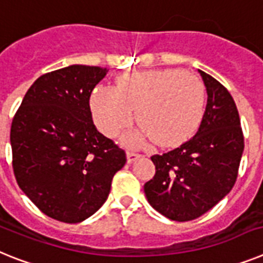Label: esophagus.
I'll list each match as a JSON object with an SVG mask.
<instances>
[{"label": "esophagus", "mask_w": 263, "mask_h": 263, "mask_svg": "<svg viewBox=\"0 0 263 263\" xmlns=\"http://www.w3.org/2000/svg\"><path fill=\"white\" fill-rule=\"evenodd\" d=\"M140 154H136V152H132V151H128L127 152V162L128 163H132V162H135L136 159L140 158Z\"/></svg>", "instance_id": "34e87169"}]
</instances>
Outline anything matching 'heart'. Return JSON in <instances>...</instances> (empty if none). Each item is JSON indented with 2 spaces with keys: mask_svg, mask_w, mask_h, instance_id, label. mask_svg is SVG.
Segmentation results:
<instances>
[{
  "mask_svg": "<svg viewBox=\"0 0 263 263\" xmlns=\"http://www.w3.org/2000/svg\"><path fill=\"white\" fill-rule=\"evenodd\" d=\"M206 105V87L200 77L182 69H156L123 74L116 88L99 85L90 98L95 124L105 136L115 138L132 123L147 132L125 138L131 145L151 136L158 145L186 140L199 127Z\"/></svg>",
  "mask_w": 263,
  "mask_h": 263,
  "instance_id": "b5f03b06",
  "label": "heart"
}]
</instances>
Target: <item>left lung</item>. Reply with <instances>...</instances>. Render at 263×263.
Masks as SVG:
<instances>
[{"label":"left lung","mask_w":263,"mask_h":263,"mask_svg":"<svg viewBox=\"0 0 263 263\" xmlns=\"http://www.w3.org/2000/svg\"><path fill=\"white\" fill-rule=\"evenodd\" d=\"M199 73L207 89L199 129L178 148L151 156L156 173L144 184L149 204L178 222L199 218L230 193L245 148L230 92L206 72Z\"/></svg>","instance_id":"8db88e82"}]
</instances>
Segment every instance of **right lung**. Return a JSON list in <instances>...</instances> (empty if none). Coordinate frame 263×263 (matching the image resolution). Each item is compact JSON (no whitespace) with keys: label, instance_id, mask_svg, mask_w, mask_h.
Masks as SVG:
<instances>
[{"label":"right lung","instance_id":"add662e5","mask_svg":"<svg viewBox=\"0 0 263 263\" xmlns=\"http://www.w3.org/2000/svg\"><path fill=\"white\" fill-rule=\"evenodd\" d=\"M107 68L70 65L40 76L28 89L10 128L13 171L40 211L79 223L103 206L127 158L98 131L90 93Z\"/></svg>","mask_w":263,"mask_h":263}]
</instances>
